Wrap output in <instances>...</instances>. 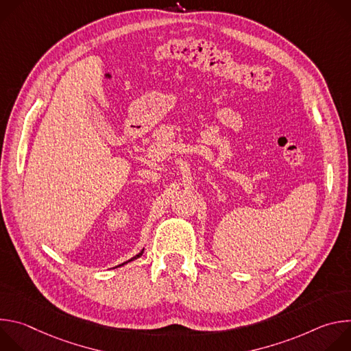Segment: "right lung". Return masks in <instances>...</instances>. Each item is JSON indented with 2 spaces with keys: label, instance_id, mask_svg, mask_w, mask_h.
I'll use <instances>...</instances> for the list:
<instances>
[{
  "label": "right lung",
  "instance_id": "obj_1",
  "mask_svg": "<svg viewBox=\"0 0 351 351\" xmlns=\"http://www.w3.org/2000/svg\"><path fill=\"white\" fill-rule=\"evenodd\" d=\"M143 253H144V248H143V250H141V252H140V253H138V254H136V256H134V257H132V258H130V260H128V261H126V263H123V264H121V265H118V267H122V265H125V264H128V263H130V261H133V260H137V258H138V257H141V256H143ZM115 268H117V267H115Z\"/></svg>",
  "mask_w": 351,
  "mask_h": 351
}]
</instances>
